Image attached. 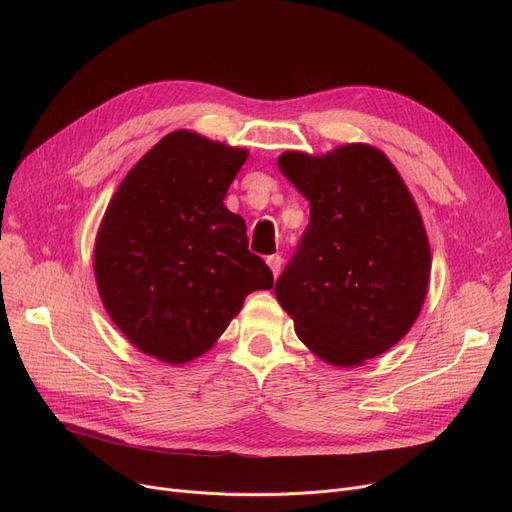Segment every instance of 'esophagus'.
Returning a JSON list of instances; mask_svg holds the SVG:
<instances>
[{"label": "esophagus", "instance_id": "1", "mask_svg": "<svg viewBox=\"0 0 512 512\" xmlns=\"http://www.w3.org/2000/svg\"><path fill=\"white\" fill-rule=\"evenodd\" d=\"M265 261H267V265H270V270H272L274 278H278V274H280V270H282V257H280V255H270Z\"/></svg>", "mask_w": 512, "mask_h": 512}]
</instances>
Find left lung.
<instances>
[{
  "label": "left lung",
  "instance_id": "left-lung-1",
  "mask_svg": "<svg viewBox=\"0 0 512 512\" xmlns=\"http://www.w3.org/2000/svg\"><path fill=\"white\" fill-rule=\"evenodd\" d=\"M278 166L311 207L301 245L274 288L294 332L338 367L386 353L415 324L432 267L407 184L365 143L321 157L286 151Z\"/></svg>",
  "mask_w": 512,
  "mask_h": 512
}]
</instances>
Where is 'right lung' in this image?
Returning <instances> with one entry per match:
<instances>
[{
	"mask_svg": "<svg viewBox=\"0 0 512 512\" xmlns=\"http://www.w3.org/2000/svg\"><path fill=\"white\" fill-rule=\"evenodd\" d=\"M245 149L191 130L166 134L105 209L95 240L99 297L141 353L182 365L215 344L247 294L274 276L224 205Z\"/></svg>",
	"mask_w": 512,
	"mask_h": 512,
	"instance_id": "add662e5",
	"label": "right lung"
}]
</instances>
